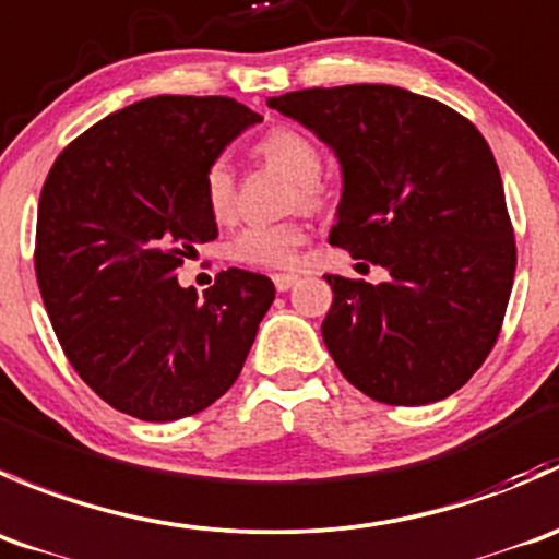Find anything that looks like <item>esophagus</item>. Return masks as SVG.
I'll use <instances>...</instances> for the list:
<instances>
[{
	"label": "esophagus",
	"instance_id": "34e87169",
	"mask_svg": "<svg viewBox=\"0 0 559 559\" xmlns=\"http://www.w3.org/2000/svg\"><path fill=\"white\" fill-rule=\"evenodd\" d=\"M296 282H298L296 274H274V287H277L280 293L290 290V287L296 285Z\"/></svg>",
	"mask_w": 559,
	"mask_h": 559
}]
</instances>
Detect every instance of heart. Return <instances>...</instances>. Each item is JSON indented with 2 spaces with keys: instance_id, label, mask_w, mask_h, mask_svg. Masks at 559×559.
<instances>
[{
  "instance_id": "obj_1",
  "label": "heart",
  "mask_w": 559,
  "mask_h": 559,
  "mask_svg": "<svg viewBox=\"0 0 559 559\" xmlns=\"http://www.w3.org/2000/svg\"><path fill=\"white\" fill-rule=\"evenodd\" d=\"M255 152L266 159L272 168L282 170L298 181V192L304 201H312L318 195V176L323 170V154L318 143L307 132L296 127H274L258 141ZM203 198L214 219H228L236 206V176L225 157L209 163L203 174ZM307 241V228L298 219L272 225H247L230 239L228 255L245 266L263 269H290L296 266L298 250Z\"/></svg>"
}]
</instances>
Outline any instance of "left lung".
Returning <instances> with one entry per match:
<instances>
[{
    "instance_id": "1",
    "label": "left lung",
    "mask_w": 559,
    "mask_h": 559,
    "mask_svg": "<svg viewBox=\"0 0 559 559\" xmlns=\"http://www.w3.org/2000/svg\"><path fill=\"white\" fill-rule=\"evenodd\" d=\"M269 108L312 130L342 168L329 241L389 280L325 274L323 342L340 372L385 405L460 391L500 334L516 245L495 154L438 99L400 86L301 90Z\"/></svg>"
}]
</instances>
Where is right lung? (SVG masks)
<instances>
[{
    "label": "right lung",
    "mask_w": 559,
    "mask_h": 559,
    "mask_svg": "<svg viewBox=\"0 0 559 559\" xmlns=\"http://www.w3.org/2000/svg\"><path fill=\"white\" fill-rule=\"evenodd\" d=\"M263 116L230 97L138 99L57 157L37 209L35 272L64 356L141 421H176L239 378L274 282L228 269L198 298L176 269L217 239L203 174Z\"/></svg>",
    "instance_id": "right-lung-1"
}]
</instances>
